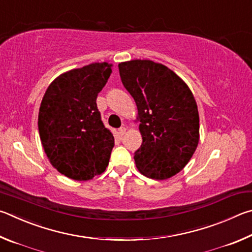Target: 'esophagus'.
Here are the masks:
<instances>
[{
	"label": "esophagus",
	"instance_id": "1",
	"mask_svg": "<svg viewBox=\"0 0 252 252\" xmlns=\"http://www.w3.org/2000/svg\"><path fill=\"white\" fill-rule=\"evenodd\" d=\"M125 133H126V127L125 126H122L121 128L118 129V134L121 135V136H123V135H125Z\"/></svg>",
	"mask_w": 252,
	"mask_h": 252
}]
</instances>
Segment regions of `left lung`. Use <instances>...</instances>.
I'll use <instances>...</instances> for the list:
<instances>
[{"instance_id": "1", "label": "left lung", "mask_w": 252, "mask_h": 252, "mask_svg": "<svg viewBox=\"0 0 252 252\" xmlns=\"http://www.w3.org/2000/svg\"><path fill=\"white\" fill-rule=\"evenodd\" d=\"M124 87L138 109L143 143L136 167L152 179H168L190 160L199 142V114L191 91L167 66L149 60L118 64Z\"/></svg>"}]
</instances>
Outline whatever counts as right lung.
I'll use <instances>...</instances> for the list:
<instances>
[{
  "label": "right lung",
  "instance_id": "add662e5",
  "mask_svg": "<svg viewBox=\"0 0 252 252\" xmlns=\"http://www.w3.org/2000/svg\"><path fill=\"white\" fill-rule=\"evenodd\" d=\"M112 74V64L93 63L60 75L44 94L38 131L54 168L74 180L104 173L114 136L101 122L96 98Z\"/></svg>",
  "mask_w": 252,
  "mask_h": 252
}]
</instances>
